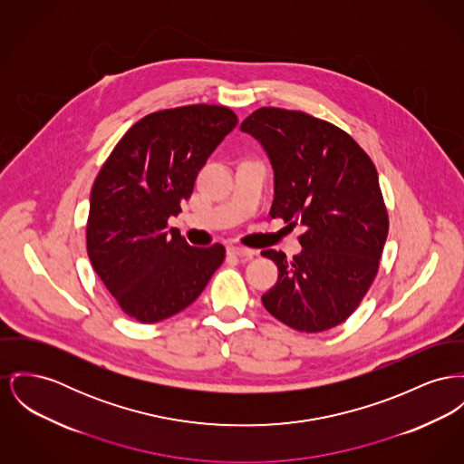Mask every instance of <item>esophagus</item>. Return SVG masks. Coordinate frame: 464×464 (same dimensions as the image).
I'll use <instances>...</instances> for the list:
<instances>
[{"label":"esophagus","mask_w":464,"mask_h":464,"mask_svg":"<svg viewBox=\"0 0 464 464\" xmlns=\"http://www.w3.org/2000/svg\"><path fill=\"white\" fill-rule=\"evenodd\" d=\"M227 254H231V256H237V257H246V259H252V257L256 256V250H252V248H246V246H227Z\"/></svg>","instance_id":"esophagus-1"}]
</instances>
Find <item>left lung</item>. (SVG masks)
I'll list each match as a JSON object with an SVG mask.
<instances>
[{"label": "left lung", "instance_id": "8db88e82", "mask_svg": "<svg viewBox=\"0 0 464 464\" xmlns=\"http://www.w3.org/2000/svg\"><path fill=\"white\" fill-rule=\"evenodd\" d=\"M240 130L272 163L270 216L306 227L293 259L261 252L278 268L265 308L303 333L342 324L375 280L389 231L375 164L345 131L304 111L263 107Z\"/></svg>", "mask_w": 464, "mask_h": 464}]
</instances>
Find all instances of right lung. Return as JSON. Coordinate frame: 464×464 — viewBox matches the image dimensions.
Segmentation results:
<instances>
[{
    "mask_svg": "<svg viewBox=\"0 0 464 464\" xmlns=\"http://www.w3.org/2000/svg\"><path fill=\"white\" fill-rule=\"evenodd\" d=\"M238 119L218 105L160 110L140 119L102 166L87 218V256L117 304L138 323L168 319L196 300L226 248L191 246L168 218Z\"/></svg>",
    "mask_w": 464,
    "mask_h": 464,
    "instance_id": "add662e5",
    "label": "right lung"
}]
</instances>
